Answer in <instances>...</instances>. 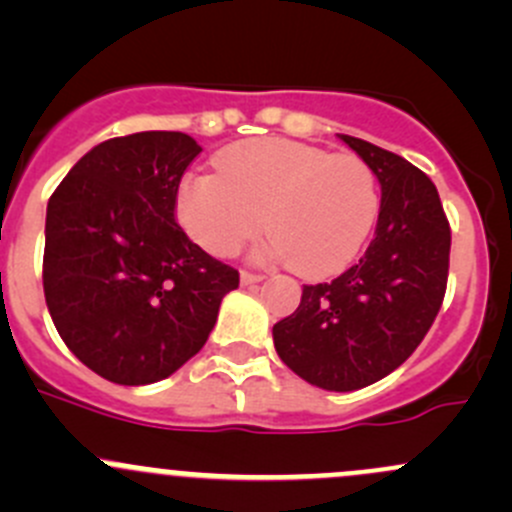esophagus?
<instances>
[{"label": "esophagus", "mask_w": 512, "mask_h": 512, "mask_svg": "<svg viewBox=\"0 0 512 512\" xmlns=\"http://www.w3.org/2000/svg\"><path fill=\"white\" fill-rule=\"evenodd\" d=\"M262 280H265V277H262V275H257V272H247V270H242L240 272V282H242V285H257V282H262Z\"/></svg>", "instance_id": "esophagus-1"}]
</instances>
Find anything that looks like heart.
I'll return each mask as SVG.
<instances>
[{
	"label": "heart",
	"mask_w": 512,
	"mask_h": 512,
	"mask_svg": "<svg viewBox=\"0 0 512 512\" xmlns=\"http://www.w3.org/2000/svg\"><path fill=\"white\" fill-rule=\"evenodd\" d=\"M374 168L287 138H252L215 156V175L178 185L175 215L205 252L230 257L270 230L260 257L294 262L304 277H329L356 260L379 218Z\"/></svg>",
	"instance_id": "heart-1"
}]
</instances>
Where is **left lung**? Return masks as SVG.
Listing matches in <instances>:
<instances>
[{
	"label": "left lung",
	"mask_w": 512,
	"mask_h": 512,
	"mask_svg": "<svg viewBox=\"0 0 512 512\" xmlns=\"http://www.w3.org/2000/svg\"><path fill=\"white\" fill-rule=\"evenodd\" d=\"M339 138L381 185L374 240L337 280L304 285L299 307L272 337L304 381L356 391L399 369L431 329L446 294L451 227L423 170L369 141Z\"/></svg>",
	"instance_id": "8db88e82"
}]
</instances>
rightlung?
Returning <instances> with one entry per match:
<instances>
[{
    "mask_svg": "<svg viewBox=\"0 0 512 512\" xmlns=\"http://www.w3.org/2000/svg\"><path fill=\"white\" fill-rule=\"evenodd\" d=\"M203 148L143 131L91 148L46 205L44 297L66 347L103 379H168L208 342L240 275L175 223L185 168Z\"/></svg>",
    "mask_w": 512,
    "mask_h": 512,
    "instance_id": "1",
    "label": "right lung"
}]
</instances>
